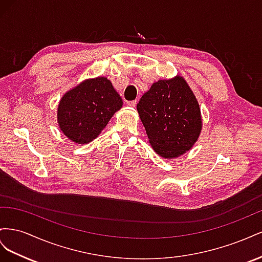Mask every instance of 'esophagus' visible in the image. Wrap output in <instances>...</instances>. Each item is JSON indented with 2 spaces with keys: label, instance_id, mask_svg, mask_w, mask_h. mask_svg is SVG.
<instances>
[{
  "label": "esophagus",
  "instance_id": "esophagus-1",
  "mask_svg": "<svg viewBox=\"0 0 262 262\" xmlns=\"http://www.w3.org/2000/svg\"><path fill=\"white\" fill-rule=\"evenodd\" d=\"M136 104H137L136 101H129V102H127V105L130 106V107H135Z\"/></svg>",
  "mask_w": 262,
  "mask_h": 262
}]
</instances>
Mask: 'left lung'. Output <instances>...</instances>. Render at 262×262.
Listing matches in <instances>:
<instances>
[{"mask_svg":"<svg viewBox=\"0 0 262 262\" xmlns=\"http://www.w3.org/2000/svg\"><path fill=\"white\" fill-rule=\"evenodd\" d=\"M154 150L174 158L190 150L202 128L199 103L183 78L155 82L137 104Z\"/></svg>","mask_w":262,"mask_h":262,"instance_id":"8db88e82","label":"left lung"}]
</instances>
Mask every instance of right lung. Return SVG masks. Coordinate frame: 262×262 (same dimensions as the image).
<instances>
[{
    "mask_svg": "<svg viewBox=\"0 0 262 262\" xmlns=\"http://www.w3.org/2000/svg\"><path fill=\"white\" fill-rule=\"evenodd\" d=\"M123 105V100L106 78L85 80L67 92L58 106L60 129L77 144H88Z\"/></svg>",
    "mask_w": 262,
    "mask_h": 262,
    "instance_id": "right-lung-1",
    "label": "right lung"
}]
</instances>
